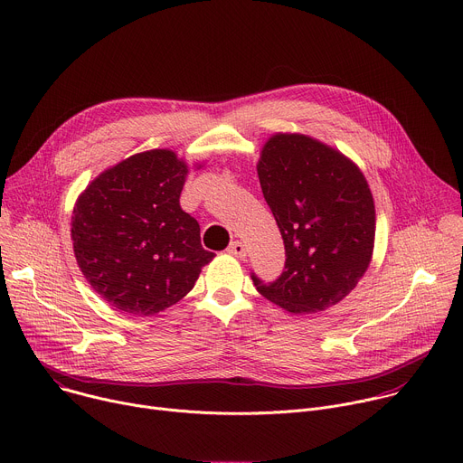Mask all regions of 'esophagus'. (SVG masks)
<instances>
[{
  "instance_id": "34e87169",
  "label": "esophagus",
  "mask_w": 463,
  "mask_h": 463,
  "mask_svg": "<svg viewBox=\"0 0 463 463\" xmlns=\"http://www.w3.org/2000/svg\"><path fill=\"white\" fill-rule=\"evenodd\" d=\"M232 256H236V258H245L247 256V250H245V245L241 243V241H232L231 245H229V249H227Z\"/></svg>"
}]
</instances>
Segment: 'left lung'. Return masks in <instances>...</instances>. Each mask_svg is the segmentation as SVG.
Wrapping results in <instances>:
<instances>
[{
  "label": "left lung",
  "instance_id": "obj_1",
  "mask_svg": "<svg viewBox=\"0 0 463 463\" xmlns=\"http://www.w3.org/2000/svg\"><path fill=\"white\" fill-rule=\"evenodd\" d=\"M256 168L286 249L277 280L250 273L258 293L291 313L335 306L372 258L375 209L363 172L337 150L298 134L273 136Z\"/></svg>",
  "mask_w": 463,
  "mask_h": 463
}]
</instances>
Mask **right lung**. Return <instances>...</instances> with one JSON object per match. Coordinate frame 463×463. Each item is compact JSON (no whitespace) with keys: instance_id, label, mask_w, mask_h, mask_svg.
<instances>
[{"instance_id":"1","label":"right lung","mask_w":463,"mask_h":463,"mask_svg":"<svg viewBox=\"0 0 463 463\" xmlns=\"http://www.w3.org/2000/svg\"><path fill=\"white\" fill-rule=\"evenodd\" d=\"M188 170L170 150L136 154L100 174L73 211V249L86 280L118 311L156 315L179 302L214 252L179 207Z\"/></svg>"}]
</instances>
